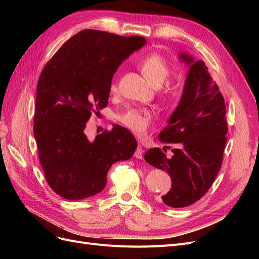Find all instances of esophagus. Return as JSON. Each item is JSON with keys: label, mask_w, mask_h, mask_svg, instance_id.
I'll list each match as a JSON object with an SVG mask.
<instances>
[{"label": "esophagus", "mask_w": 259, "mask_h": 259, "mask_svg": "<svg viewBox=\"0 0 259 259\" xmlns=\"http://www.w3.org/2000/svg\"><path fill=\"white\" fill-rule=\"evenodd\" d=\"M134 156H135V158H137V159H143V156H144V149H143V147L140 146V145H138V147H137V149H136V151H135V153H134Z\"/></svg>", "instance_id": "34e87169"}]
</instances>
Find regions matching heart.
<instances>
[{
  "mask_svg": "<svg viewBox=\"0 0 259 259\" xmlns=\"http://www.w3.org/2000/svg\"><path fill=\"white\" fill-rule=\"evenodd\" d=\"M146 79L153 86H160L169 75V67L167 62L158 54H149L138 62ZM111 93L117 91V82L115 77L109 85ZM153 120L152 112L146 108H130L116 115V121L123 127L131 131L137 136H145Z\"/></svg>",
  "mask_w": 259,
  "mask_h": 259,
  "instance_id": "obj_1",
  "label": "heart"
}]
</instances>
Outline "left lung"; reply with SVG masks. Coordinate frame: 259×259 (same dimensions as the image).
<instances>
[{"instance_id": "1", "label": "left lung", "mask_w": 259, "mask_h": 259, "mask_svg": "<svg viewBox=\"0 0 259 259\" xmlns=\"http://www.w3.org/2000/svg\"><path fill=\"white\" fill-rule=\"evenodd\" d=\"M180 57L190 64L189 73L180 103L159 135L160 142L175 146L173 155L167 158L160 148L145 153L149 164L170 176V190L162 195L170 207L189 206L207 192L222 166L228 132L225 99L207 67L188 55Z\"/></svg>"}]
</instances>
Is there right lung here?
<instances>
[{
    "mask_svg": "<svg viewBox=\"0 0 259 259\" xmlns=\"http://www.w3.org/2000/svg\"><path fill=\"white\" fill-rule=\"evenodd\" d=\"M145 44L143 36L83 30L42 70L33 133L46 182L60 197L75 201L97 194L112 164L134 154L136 139L126 128L115 125L93 142L84 130L92 113L107 107L116 69Z\"/></svg>",
    "mask_w": 259,
    "mask_h": 259,
    "instance_id": "obj_1",
    "label": "right lung"
}]
</instances>
